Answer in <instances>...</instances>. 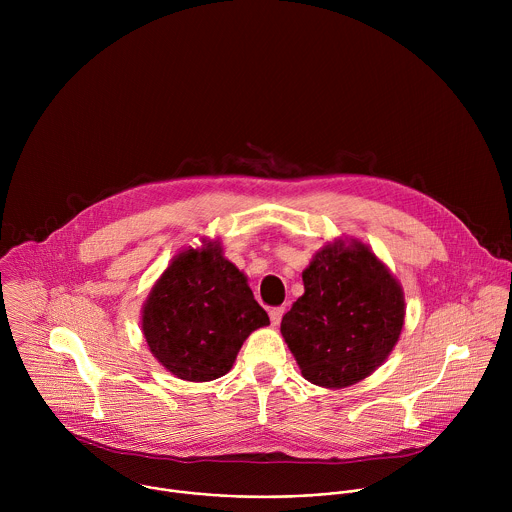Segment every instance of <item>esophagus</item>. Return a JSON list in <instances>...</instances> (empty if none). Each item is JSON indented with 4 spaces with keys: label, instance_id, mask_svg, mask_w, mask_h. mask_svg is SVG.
Instances as JSON below:
<instances>
[{
    "label": "esophagus",
    "instance_id": "34e87169",
    "mask_svg": "<svg viewBox=\"0 0 512 512\" xmlns=\"http://www.w3.org/2000/svg\"><path fill=\"white\" fill-rule=\"evenodd\" d=\"M283 314H285V308H271V310H269V318H271V324H273V326H277V324L281 322Z\"/></svg>",
    "mask_w": 512,
    "mask_h": 512
}]
</instances>
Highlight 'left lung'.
<instances>
[{"instance_id": "left-lung-1", "label": "left lung", "mask_w": 512, "mask_h": 512, "mask_svg": "<svg viewBox=\"0 0 512 512\" xmlns=\"http://www.w3.org/2000/svg\"><path fill=\"white\" fill-rule=\"evenodd\" d=\"M304 296L281 334L306 381L342 389L373 375L405 322L401 283L356 239L324 245L302 273Z\"/></svg>"}]
</instances>
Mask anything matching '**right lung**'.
Returning a JSON list of instances; mask_svg holds the SVG:
<instances>
[{
	"label": "right lung",
	"instance_id": "obj_1",
	"mask_svg": "<svg viewBox=\"0 0 512 512\" xmlns=\"http://www.w3.org/2000/svg\"><path fill=\"white\" fill-rule=\"evenodd\" d=\"M269 324L247 275L223 257L218 241L180 251L141 310L152 354L182 381L227 375L247 336Z\"/></svg>",
	"mask_w": 512,
	"mask_h": 512
}]
</instances>
